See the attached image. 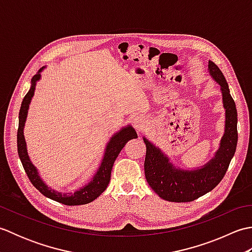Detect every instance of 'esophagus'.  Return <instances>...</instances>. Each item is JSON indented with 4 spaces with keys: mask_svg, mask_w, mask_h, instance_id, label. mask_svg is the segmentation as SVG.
<instances>
[{
    "mask_svg": "<svg viewBox=\"0 0 252 252\" xmlns=\"http://www.w3.org/2000/svg\"><path fill=\"white\" fill-rule=\"evenodd\" d=\"M133 126L135 127L137 132H142L144 130V126H145V120L142 117H135L133 119Z\"/></svg>",
    "mask_w": 252,
    "mask_h": 252,
    "instance_id": "esophagus-1",
    "label": "esophagus"
}]
</instances>
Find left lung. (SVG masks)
<instances>
[{
    "label": "left lung",
    "instance_id": "obj_1",
    "mask_svg": "<svg viewBox=\"0 0 252 252\" xmlns=\"http://www.w3.org/2000/svg\"><path fill=\"white\" fill-rule=\"evenodd\" d=\"M209 71L221 85L223 104L225 108V134L216 157L205 167L194 171L179 170L169 162L168 158L146 138V157L144 170L147 183L162 199L172 202H189L212 190L220 183L236 152L237 109L229 93L228 84L222 71L215 63L209 62Z\"/></svg>",
    "mask_w": 252,
    "mask_h": 252
}]
</instances>
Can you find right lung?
I'll list each match as a JSON object with an SVG mask.
<instances>
[{
  "label": "right lung",
  "mask_w": 252,
  "mask_h": 252,
  "mask_svg": "<svg viewBox=\"0 0 252 252\" xmlns=\"http://www.w3.org/2000/svg\"><path fill=\"white\" fill-rule=\"evenodd\" d=\"M39 79H40V72L34 74L33 78H32L31 88L29 90V92L27 93L24 97L23 103H21L20 110H19L17 149H18V156L20 158V161L23 163L26 174L29 178L32 185H33L42 195L50 198L52 200L63 203V205L66 206L85 205V203H89L91 201L95 200L96 198H97L101 192L107 189V186H108L109 181H110L112 165L115 163L116 158L118 157L119 153L122 151V148L126 146V144L130 140H132V138H136L137 134L132 126L125 127V129H122L119 133H117V134L111 138L110 142L108 143V145L106 147V153L104 155L103 162H101L98 171L94 175L93 180L91 181L87 186H84L83 189L69 195L61 194V192L52 190L43 183V181L40 179V176L37 175V171L34 168V165L31 163L30 159L28 157V154H27L26 142L24 138V126L27 118V112H28L30 100L34 93L35 82Z\"/></svg>",
  "instance_id": "add662e5"
}]
</instances>
